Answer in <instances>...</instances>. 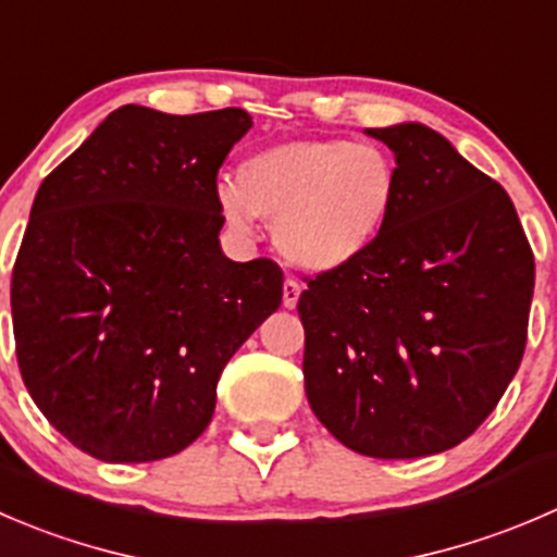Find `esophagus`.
Returning a JSON list of instances; mask_svg holds the SVG:
<instances>
[{"label":"esophagus","instance_id":"34e87169","mask_svg":"<svg viewBox=\"0 0 557 557\" xmlns=\"http://www.w3.org/2000/svg\"><path fill=\"white\" fill-rule=\"evenodd\" d=\"M299 294H301V285L296 283L294 277H288L283 283V305L288 307V310H294L296 301H299Z\"/></svg>","mask_w":557,"mask_h":557}]
</instances>
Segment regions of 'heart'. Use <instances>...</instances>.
I'll return each instance as SVG.
<instances>
[{"mask_svg": "<svg viewBox=\"0 0 557 557\" xmlns=\"http://www.w3.org/2000/svg\"><path fill=\"white\" fill-rule=\"evenodd\" d=\"M397 198L392 154L345 138L269 147L239 165L236 187H218V207L234 228L269 220L280 256L307 272L359 261L386 231Z\"/></svg>", "mask_w": 557, "mask_h": 557, "instance_id": "heart-1", "label": "heart"}]
</instances>
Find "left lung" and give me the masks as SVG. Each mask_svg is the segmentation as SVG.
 Masks as SVG:
<instances>
[{"label":"left lung","mask_w":557,"mask_h":557,"mask_svg":"<svg viewBox=\"0 0 557 557\" xmlns=\"http://www.w3.org/2000/svg\"><path fill=\"white\" fill-rule=\"evenodd\" d=\"M399 171L386 231L307 277L305 392L348 449L381 460L462 444L525 354L533 250L504 187L424 124L370 127Z\"/></svg>","instance_id":"1"}]
</instances>
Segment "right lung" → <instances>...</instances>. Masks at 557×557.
<instances>
[{
  "label": "right lung",
  "instance_id": "right-lung-1",
  "mask_svg": "<svg viewBox=\"0 0 557 557\" xmlns=\"http://www.w3.org/2000/svg\"><path fill=\"white\" fill-rule=\"evenodd\" d=\"M242 108L122 106L42 180L10 283L21 377L48 422L106 462L180 455L223 367L283 299L269 258L220 250L218 171Z\"/></svg>",
  "mask_w": 557,
  "mask_h": 557
}]
</instances>
